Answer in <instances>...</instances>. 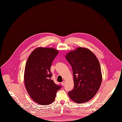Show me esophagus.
I'll use <instances>...</instances> for the list:
<instances>
[{
	"label": "esophagus",
	"instance_id": "1",
	"mask_svg": "<svg viewBox=\"0 0 122 122\" xmlns=\"http://www.w3.org/2000/svg\"><path fill=\"white\" fill-rule=\"evenodd\" d=\"M61 84L62 85V86H64L65 85V81H62V82H61Z\"/></svg>",
	"mask_w": 122,
	"mask_h": 122
}]
</instances>
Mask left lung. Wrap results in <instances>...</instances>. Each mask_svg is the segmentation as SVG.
I'll return each instance as SVG.
<instances>
[{
	"instance_id": "obj_1",
	"label": "left lung",
	"mask_w": 122,
	"mask_h": 122,
	"mask_svg": "<svg viewBox=\"0 0 122 122\" xmlns=\"http://www.w3.org/2000/svg\"><path fill=\"white\" fill-rule=\"evenodd\" d=\"M65 58L72 67L74 84L68 95L77 103L87 102L95 96L101 84L99 61L90 50L81 47L69 52Z\"/></svg>"
}]
</instances>
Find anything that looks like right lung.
<instances>
[{
    "label": "right lung",
    "instance_id": "right-lung-1",
    "mask_svg": "<svg viewBox=\"0 0 122 122\" xmlns=\"http://www.w3.org/2000/svg\"><path fill=\"white\" fill-rule=\"evenodd\" d=\"M58 51L53 48L39 47L29 57L24 72L26 90L36 102L48 105L53 102L61 86L51 79V67Z\"/></svg>",
    "mask_w": 122,
    "mask_h": 122
}]
</instances>
